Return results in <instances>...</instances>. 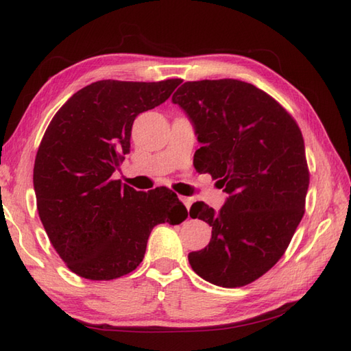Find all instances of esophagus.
I'll return each instance as SVG.
<instances>
[{
  "label": "esophagus",
  "mask_w": 351,
  "mask_h": 351,
  "mask_svg": "<svg viewBox=\"0 0 351 351\" xmlns=\"http://www.w3.org/2000/svg\"><path fill=\"white\" fill-rule=\"evenodd\" d=\"M181 200H182V204L187 206V210H190V206H191V204H193V197H185V196H181L180 197Z\"/></svg>",
  "instance_id": "esophagus-1"
}]
</instances>
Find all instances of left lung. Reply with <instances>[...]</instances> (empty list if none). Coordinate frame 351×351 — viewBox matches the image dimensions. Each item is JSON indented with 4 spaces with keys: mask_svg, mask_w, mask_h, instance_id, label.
Returning a JSON list of instances; mask_svg holds the SVG:
<instances>
[{
    "mask_svg": "<svg viewBox=\"0 0 351 351\" xmlns=\"http://www.w3.org/2000/svg\"><path fill=\"white\" fill-rule=\"evenodd\" d=\"M196 128V170L229 195L219 213L205 202L190 217L213 226L205 249L189 253L200 278L249 285L278 263L304 214L309 169L299 125L261 88L238 80L184 83L171 98Z\"/></svg>",
    "mask_w": 351,
    "mask_h": 351,
    "instance_id": "obj_1",
    "label": "left lung"
}]
</instances>
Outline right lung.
I'll return each instance as SVG.
<instances>
[{"label":"right lung","instance_id":"add662e5","mask_svg":"<svg viewBox=\"0 0 351 351\" xmlns=\"http://www.w3.org/2000/svg\"><path fill=\"white\" fill-rule=\"evenodd\" d=\"M181 83L96 81L73 93L45 131L33 171L37 211L52 247L80 278L131 273L154 226L187 219L171 190L136 191L113 180L130 154L136 117L167 101Z\"/></svg>","mask_w":351,"mask_h":351}]
</instances>
